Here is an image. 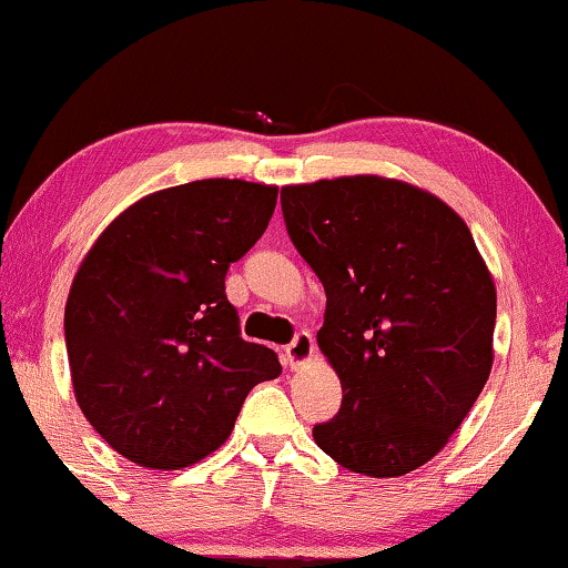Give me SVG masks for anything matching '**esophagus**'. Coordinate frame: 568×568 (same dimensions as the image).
<instances>
[{
    "instance_id": "1",
    "label": "esophagus",
    "mask_w": 568,
    "mask_h": 568,
    "mask_svg": "<svg viewBox=\"0 0 568 568\" xmlns=\"http://www.w3.org/2000/svg\"><path fill=\"white\" fill-rule=\"evenodd\" d=\"M313 352H315L313 334H307V331H300V334L292 338L290 347H286V365L297 367L302 363H307V359L313 357Z\"/></svg>"
}]
</instances>
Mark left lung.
<instances>
[{
    "label": "left lung",
    "mask_w": 568,
    "mask_h": 568,
    "mask_svg": "<svg viewBox=\"0 0 568 568\" xmlns=\"http://www.w3.org/2000/svg\"><path fill=\"white\" fill-rule=\"evenodd\" d=\"M282 211L326 290L318 347L344 394L315 444L359 475L423 467L493 367L496 284L473 232L440 197L375 174L286 185Z\"/></svg>",
    "instance_id": "left-lung-1"
}]
</instances>
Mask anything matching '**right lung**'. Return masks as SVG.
Wrapping results in <instances>:
<instances>
[{
  "instance_id": "obj_1",
  "label": "right lung",
  "mask_w": 568,
  "mask_h": 568,
  "mask_svg": "<svg viewBox=\"0 0 568 568\" xmlns=\"http://www.w3.org/2000/svg\"><path fill=\"white\" fill-rule=\"evenodd\" d=\"M278 187L197 180L124 209L80 263L64 305L75 399L124 459L180 469L230 438L250 388L282 373L240 336L230 263L266 232Z\"/></svg>"
}]
</instances>
